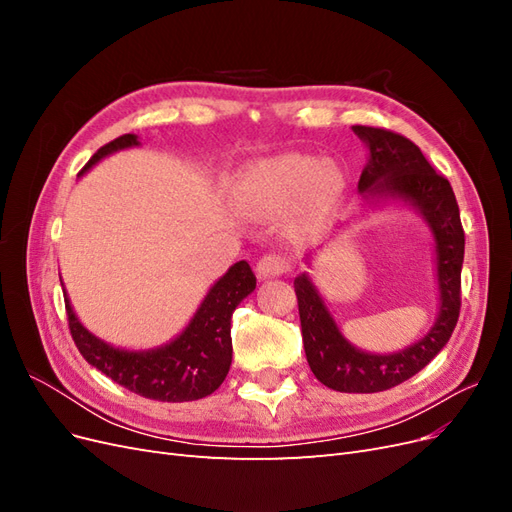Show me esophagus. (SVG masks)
I'll return each instance as SVG.
<instances>
[{
	"label": "esophagus",
	"mask_w": 512,
	"mask_h": 512,
	"mask_svg": "<svg viewBox=\"0 0 512 512\" xmlns=\"http://www.w3.org/2000/svg\"><path fill=\"white\" fill-rule=\"evenodd\" d=\"M290 269H292V260L284 254H267L262 256L256 265V271L262 280H267V277H277Z\"/></svg>",
	"instance_id": "obj_1"
}]
</instances>
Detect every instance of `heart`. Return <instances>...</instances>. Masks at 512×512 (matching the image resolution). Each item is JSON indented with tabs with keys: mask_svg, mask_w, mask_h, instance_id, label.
<instances>
[{
	"mask_svg": "<svg viewBox=\"0 0 512 512\" xmlns=\"http://www.w3.org/2000/svg\"><path fill=\"white\" fill-rule=\"evenodd\" d=\"M346 177L335 162H322L301 153H284L247 170L239 190L245 203L280 211L297 203L307 222L327 215L342 198Z\"/></svg>",
	"mask_w": 512,
	"mask_h": 512,
	"instance_id": "b5f03b06",
	"label": "heart"
}]
</instances>
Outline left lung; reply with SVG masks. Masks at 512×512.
<instances>
[{
  "instance_id": "obj_1",
  "label": "left lung",
  "mask_w": 512,
  "mask_h": 512,
  "mask_svg": "<svg viewBox=\"0 0 512 512\" xmlns=\"http://www.w3.org/2000/svg\"><path fill=\"white\" fill-rule=\"evenodd\" d=\"M369 147V162L359 179L365 198H399L414 205L427 220L436 241L440 314L431 331L406 350L371 354L354 348L339 333L316 286L303 273L294 280L307 363L314 376L333 391L378 393L418 374L448 339L459 320L461 265L466 235L455 192L446 177L433 170L410 138L371 126H352Z\"/></svg>"
}]
</instances>
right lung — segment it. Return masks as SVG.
Here are the masks:
<instances>
[{"mask_svg":"<svg viewBox=\"0 0 512 512\" xmlns=\"http://www.w3.org/2000/svg\"><path fill=\"white\" fill-rule=\"evenodd\" d=\"M138 145L134 134H123L100 147L85 164L89 170L108 153ZM256 275L245 260L232 265L211 286L185 331L173 342L153 350H121L91 335L66 299L68 327L83 359L128 391L158 401H194L211 395L224 382L232 361L230 316L254 292Z\"/></svg>","mask_w":512,"mask_h":512,"instance_id":"right-lung-1","label":"right lung"}]
</instances>
